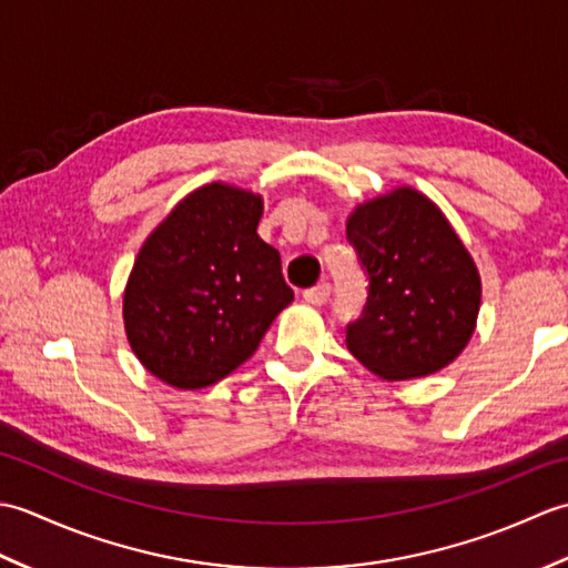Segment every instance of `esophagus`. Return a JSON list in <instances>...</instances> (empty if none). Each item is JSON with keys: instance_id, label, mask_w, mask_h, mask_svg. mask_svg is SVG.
<instances>
[{"instance_id": "esophagus-1", "label": "esophagus", "mask_w": 568, "mask_h": 568, "mask_svg": "<svg viewBox=\"0 0 568 568\" xmlns=\"http://www.w3.org/2000/svg\"><path fill=\"white\" fill-rule=\"evenodd\" d=\"M332 295V285L329 283H317L315 287H307L303 293V297L307 300L310 305H324Z\"/></svg>"}]
</instances>
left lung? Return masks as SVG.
Returning <instances> with one entry per match:
<instances>
[{"instance_id": "obj_1", "label": "left lung", "mask_w": 568, "mask_h": 568, "mask_svg": "<svg viewBox=\"0 0 568 568\" xmlns=\"http://www.w3.org/2000/svg\"><path fill=\"white\" fill-rule=\"evenodd\" d=\"M346 236L368 275L348 352L388 381L449 366L476 329L480 275L444 212L415 187H395L358 204Z\"/></svg>"}]
</instances>
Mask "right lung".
I'll use <instances>...</instances> for the list:
<instances>
[{
    "label": "right lung",
    "mask_w": 568,
    "mask_h": 568,
    "mask_svg": "<svg viewBox=\"0 0 568 568\" xmlns=\"http://www.w3.org/2000/svg\"><path fill=\"white\" fill-rule=\"evenodd\" d=\"M261 195L192 190L143 241L124 291V329L149 373L180 390L226 378L293 303L281 253L258 236Z\"/></svg>",
    "instance_id": "1"
}]
</instances>
